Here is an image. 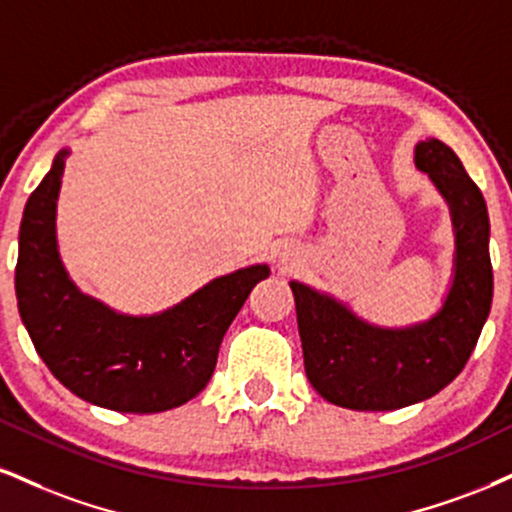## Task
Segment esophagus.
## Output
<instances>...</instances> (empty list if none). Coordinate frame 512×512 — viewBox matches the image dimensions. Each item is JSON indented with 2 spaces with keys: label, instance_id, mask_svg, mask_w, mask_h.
Listing matches in <instances>:
<instances>
[{
  "label": "esophagus",
  "instance_id": "1",
  "mask_svg": "<svg viewBox=\"0 0 512 512\" xmlns=\"http://www.w3.org/2000/svg\"><path fill=\"white\" fill-rule=\"evenodd\" d=\"M295 260H298V252H293V250H286V252H281V255H279V262L286 269H291L293 264H295Z\"/></svg>",
  "mask_w": 512,
  "mask_h": 512
}]
</instances>
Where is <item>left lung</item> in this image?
Masks as SVG:
<instances>
[{"label": "left lung", "instance_id": "obj_1", "mask_svg": "<svg viewBox=\"0 0 512 512\" xmlns=\"http://www.w3.org/2000/svg\"><path fill=\"white\" fill-rule=\"evenodd\" d=\"M424 171L451 209L453 281L427 322L369 324L334 295L291 281L305 374L319 396L348 410H398L446 389L470 360L494 298L489 214L482 190L441 140L415 145Z\"/></svg>", "mask_w": 512, "mask_h": 512}]
</instances>
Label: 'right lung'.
<instances>
[{
	"label": "right lung",
	"mask_w": 512,
	"mask_h": 512,
	"mask_svg": "<svg viewBox=\"0 0 512 512\" xmlns=\"http://www.w3.org/2000/svg\"><path fill=\"white\" fill-rule=\"evenodd\" d=\"M69 150L28 197L18 231L16 298L49 372L78 398L116 412H164L212 379L221 338L252 288L269 276L250 264L217 276L155 315H123L71 281L57 245V200Z\"/></svg>",
	"instance_id": "add662e5"
}]
</instances>
